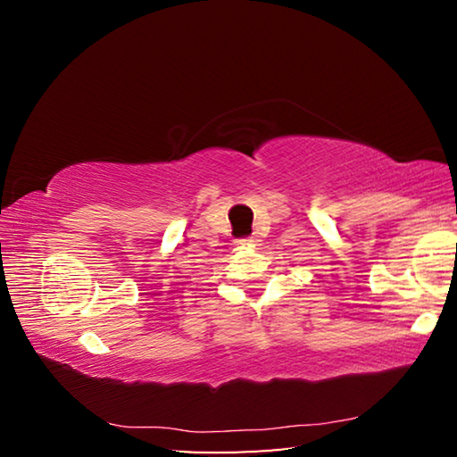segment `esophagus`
Listing matches in <instances>:
<instances>
[{"label": "esophagus", "mask_w": 457, "mask_h": 457, "mask_svg": "<svg viewBox=\"0 0 457 457\" xmlns=\"http://www.w3.org/2000/svg\"><path fill=\"white\" fill-rule=\"evenodd\" d=\"M258 242V239H253V237H245V239H239V244H256Z\"/></svg>", "instance_id": "1"}]
</instances>
